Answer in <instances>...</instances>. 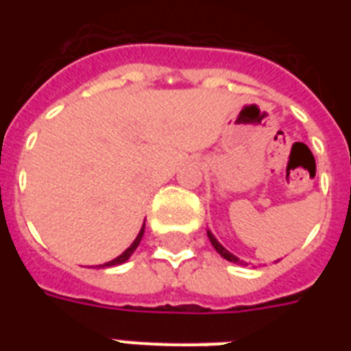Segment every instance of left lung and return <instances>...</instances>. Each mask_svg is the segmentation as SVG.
Returning <instances> with one entry per match:
<instances>
[{"mask_svg":"<svg viewBox=\"0 0 351 351\" xmlns=\"http://www.w3.org/2000/svg\"><path fill=\"white\" fill-rule=\"evenodd\" d=\"M208 237H209V240H211V244H213V247H215V250H217V253H220V256H224L226 261L233 262V264H242V261H240L239 256H234L233 253H230V251L226 250L224 245L220 244L219 240L215 239V237H213V233H211V231H208Z\"/></svg>","mask_w":351,"mask_h":351,"instance_id":"obj_1","label":"left lung"}]
</instances>
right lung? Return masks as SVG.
Segmentation results:
<instances>
[{
	"label": "right lung",
	"mask_w": 351,
	"mask_h": 351,
	"mask_svg": "<svg viewBox=\"0 0 351 351\" xmlns=\"http://www.w3.org/2000/svg\"><path fill=\"white\" fill-rule=\"evenodd\" d=\"M143 230H145V222H143L142 230H140L138 237H136V239H134V242H132V244L129 245V247H127V250L123 251V253H121L120 256H117L114 261L106 262V264H104V266H100V267H106V266L109 267V266H118V264H123V262H125L127 258H129V256L132 255V253H134V250H136V247H138V244H140V240H142V237H143Z\"/></svg>",
	"instance_id": "add662e5"
}]
</instances>
